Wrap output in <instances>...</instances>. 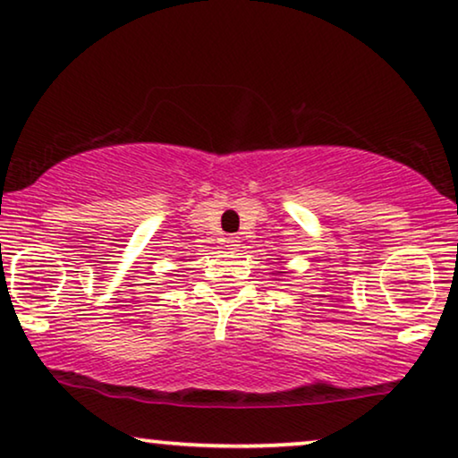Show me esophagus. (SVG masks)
Listing matches in <instances>:
<instances>
[{
    "instance_id": "34e87169",
    "label": "esophagus",
    "mask_w": 458,
    "mask_h": 458,
    "mask_svg": "<svg viewBox=\"0 0 458 458\" xmlns=\"http://www.w3.org/2000/svg\"><path fill=\"white\" fill-rule=\"evenodd\" d=\"M225 243H227V250H231V252H235V250L240 248V240H237L235 235H229L227 240H225Z\"/></svg>"
}]
</instances>
